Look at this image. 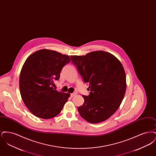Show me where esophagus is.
I'll list each match as a JSON object with an SVG mask.
<instances>
[{
    "instance_id": "esophagus-1",
    "label": "esophagus",
    "mask_w": 156,
    "mask_h": 156,
    "mask_svg": "<svg viewBox=\"0 0 156 156\" xmlns=\"http://www.w3.org/2000/svg\"><path fill=\"white\" fill-rule=\"evenodd\" d=\"M76 94L75 92H74V93H73V94H71V97H75V96L76 95Z\"/></svg>"
}]
</instances>
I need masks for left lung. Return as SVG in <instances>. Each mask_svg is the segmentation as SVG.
I'll return each instance as SVG.
<instances>
[{
	"mask_svg": "<svg viewBox=\"0 0 156 156\" xmlns=\"http://www.w3.org/2000/svg\"><path fill=\"white\" fill-rule=\"evenodd\" d=\"M71 58L90 91L89 96L82 95L84 103L78 108L82 118L90 123L109 119L119 108L126 92V74L122 63L104 51L71 55Z\"/></svg>",
	"mask_w": 156,
	"mask_h": 156,
	"instance_id": "1",
	"label": "left lung"
}]
</instances>
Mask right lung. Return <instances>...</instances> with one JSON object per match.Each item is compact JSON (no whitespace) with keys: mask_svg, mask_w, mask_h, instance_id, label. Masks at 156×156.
I'll return each mask as SVG.
<instances>
[{"mask_svg":"<svg viewBox=\"0 0 156 156\" xmlns=\"http://www.w3.org/2000/svg\"><path fill=\"white\" fill-rule=\"evenodd\" d=\"M70 61L68 55L43 49L31 54L24 62L19 78L20 95L36 116L51 119L62 111L70 94L55 90L54 81L59 80L62 68Z\"/></svg>","mask_w":156,"mask_h":156,"instance_id":"right-lung-1","label":"right lung"}]
</instances>
